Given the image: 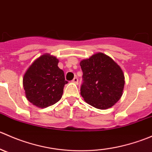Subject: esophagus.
<instances>
[{
  "instance_id": "obj_1",
  "label": "esophagus",
  "mask_w": 152,
  "mask_h": 152,
  "mask_svg": "<svg viewBox=\"0 0 152 152\" xmlns=\"http://www.w3.org/2000/svg\"><path fill=\"white\" fill-rule=\"evenodd\" d=\"M72 82H73V83L75 84H78V82H79V79H78L77 77H75L74 79L72 80Z\"/></svg>"
}]
</instances>
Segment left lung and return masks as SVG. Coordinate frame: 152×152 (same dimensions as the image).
<instances>
[{
  "label": "left lung",
  "instance_id": "8db88e82",
  "mask_svg": "<svg viewBox=\"0 0 152 152\" xmlns=\"http://www.w3.org/2000/svg\"><path fill=\"white\" fill-rule=\"evenodd\" d=\"M83 72L81 95L87 104L106 110L117 103L123 94L125 78L121 67L103 53L80 62Z\"/></svg>",
  "mask_w": 152,
  "mask_h": 152
}]
</instances>
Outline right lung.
<instances>
[{
	"instance_id": "obj_1",
	"label": "right lung",
	"mask_w": 152,
	"mask_h": 152,
	"mask_svg": "<svg viewBox=\"0 0 152 152\" xmlns=\"http://www.w3.org/2000/svg\"><path fill=\"white\" fill-rule=\"evenodd\" d=\"M58 63L55 56L45 53L37 58L24 74L23 85L26 96L39 108L54 104L62 98L67 82Z\"/></svg>"
}]
</instances>
